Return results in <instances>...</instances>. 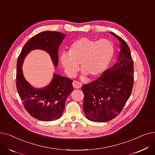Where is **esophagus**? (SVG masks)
<instances>
[{
    "instance_id": "esophagus-1",
    "label": "esophagus",
    "mask_w": 155,
    "mask_h": 155,
    "mask_svg": "<svg viewBox=\"0 0 155 155\" xmlns=\"http://www.w3.org/2000/svg\"><path fill=\"white\" fill-rule=\"evenodd\" d=\"M73 86L75 88H80L81 87H82V84L80 82H78L77 80H74L73 82Z\"/></svg>"
}]
</instances>
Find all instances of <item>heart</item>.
I'll return each instance as SVG.
<instances>
[{
	"label": "heart",
	"mask_w": 155,
	"mask_h": 155,
	"mask_svg": "<svg viewBox=\"0 0 155 155\" xmlns=\"http://www.w3.org/2000/svg\"><path fill=\"white\" fill-rule=\"evenodd\" d=\"M114 52V44L107 39L99 41L82 37L75 41L68 52L60 56V62L65 73L73 77L79 69L90 77L99 75L106 69Z\"/></svg>",
	"instance_id": "b5f03b06"
}]
</instances>
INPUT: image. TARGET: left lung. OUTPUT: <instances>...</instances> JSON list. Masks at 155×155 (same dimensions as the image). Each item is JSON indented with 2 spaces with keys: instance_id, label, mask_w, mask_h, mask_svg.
<instances>
[{
  "instance_id": "left-lung-1",
  "label": "left lung",
  "mask_w": 155,
  "mask_h": 155,
  "mask_svg": "<svg viewBox=\"0 0 155 155\" xmlns=\"http://www.w3.org/2000/svg\"><path fill=\"white\" fill-rule=\"evenodd\" d=\"M110 33L120 42L117 61L100 77L82 87L86 117L97 123L109 121L119 114L131 94L134 84L133 60L130 49L124 39L114 32Z\"/></svg>"
}]
</instances>
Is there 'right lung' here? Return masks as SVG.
<instances>
[{"mask_svg": "<svg viewBox=\"0 0 155 155\" xmlns=\"http://www.w3.org/2000/svg\"><path fill=\"white\" fill-rule=\"evenodd\" d=\"M64 34L56 31H43L29 39L18 56L16 71V87L24 108L38 120L52 121L61 117L67 97L73 91V81L54 74L50 84L42 89L32 87L24 79L22 64L24 58L32 50L40 49L50 54L54 66L58 63V48Z\"/></svg>", "mask_w": 155, "mask_h": 155, "instance_id": "right-lung-1", "label": "right lung"}]
</instances>
